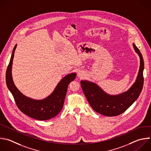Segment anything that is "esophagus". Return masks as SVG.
Here are the masks:
<instances>
[{
    "label": "esophagus",
    "instance_id": "obj_1",
    "mask_svg": "<svg viewBox=\"0 0 151 151\" xmlns=\"http://www.w3.org/2000/svg\"><path fill=\"white\" fill-rule=\"evenodd\" d=\"M85 76V73L84 72H83L82 71H79L78 73V76L80 78H82L83 76Z\"/></svg>",
    "mask_w": 151,
    "mask_h": 151
}]
</instances>
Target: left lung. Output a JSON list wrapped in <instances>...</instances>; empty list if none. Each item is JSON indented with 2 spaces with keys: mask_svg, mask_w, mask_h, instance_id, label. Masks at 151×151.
I'll use <instances>...</instances> for the list:
<instances>
[{
  "mask_svg": "<svg viewBox=\"0 0 151 151\" xmlns=\"http://www.w3.org/2000/svg\"><path fill=\"white\" fill-rule=\"evenodd\" d=\"M133 46L139 56L140 66L135 82L127 91L118 95H110L93 82L81 81V85L85 96L92 109L98 113L109 117L120 115L138 98L143 85L144 62L140 50L134 43Z\"/></svg>",
  "mask_w": 151,
  "mask_h": 151,
  "instance_id": "8db88e82",
  "label": "left lung"
}]
</instances>
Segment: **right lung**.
I'll return each instance as SVG.
<instances>
[{"mask_svg":"<svg viewBox=\"0 0 151 151\" xmlns=\"http://www.w3.org/2000/svg\"><path fill=\"white\" fill-rule=\"evenodd\" d=\"M16 44L13 49L9 64L6 73V82L8 89L12 94L19 109L27 116L38 120H47L56 116L62 110L70 82L74 81L76 73H71L63 77L53 92L42 99H35L24 95L15 86L12 75V63Z\"/></svg>","mask_w":151,"mask_h":151,"instance_id":"add662e5","label":"right lung"}]
</instances>
